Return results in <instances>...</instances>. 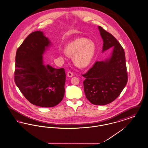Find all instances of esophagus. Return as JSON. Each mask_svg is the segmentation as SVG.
Instances as JSON below:
<instances>
[{
  "instance_id": "1",
  "label": "esophagus",
  "mask_w": 148,
  "mask_h": 148,
  "mask_svg": "<svg viewBox=\"0 0 148 148\" xmlns=\"http://www.w3.org/2000/svg\"><path fill=\"white\" fill-rule=\"evenodd\" d=\"M74 75V74L73 72H71V71H69L67 73V76L69 77H73Z\"/></svg>"
}]
</instances>
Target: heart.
<instances>
[{"label": "heart", "mask_w": 148, "mask_h": 148, "mask_svg": "<svg viewBox=\"0 0 148 148\" xmlns=\"http://www.w3.org/2000/svg\"><path fill=\"white\" fill-rule=\"evenodd\" d=\"M94 42L85 37H77L69 42L65 46V51L68 56L75 54L74 61L76 65L84 68L91 62L95 56Z\"/></svg>", "instance_id": "b5f03b06"}]
</instances>
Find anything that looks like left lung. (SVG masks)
Here are the masks:
<instances>
[{"mask_svg": "<svg viewBox=\"0 0 148 148\" xmlns=\"http://www.w3.org/2000/svg\"><path fill=\"white\" fill-rule=\"evenodd\" d=\"M103 40L102 52L112 47L109 58L96 62L88 72L84 88L86 97L92 104L105 105L116 99L124 87L128 76L124 51L119 42L110 33L98 26Z\"/></svg>", "mask_w": 148, "mask_h": 148, "instance_id": "left-lung-1", "label": "left lung"}]
</instances>
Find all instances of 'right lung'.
Wrapping results in <instances>:
<instances>
[{
	"instance_id": "obj_1",
	"label": "right lung",
	"mask_w": 148,
	"mask_h": 148,
	"mask_svg": "<svg viewBox=\"0 0 148 148\" xmlns=\"http://www.w3.org/2000/svg\"><path fill=\"white\" fill-rule=\"evenodd\" d=\"M51 42L40 31L28 36L17 49L15 82L25 97L37 106L57 105L64 95V68L43 63V54Z\"/></svg>"
}]
</instances>
